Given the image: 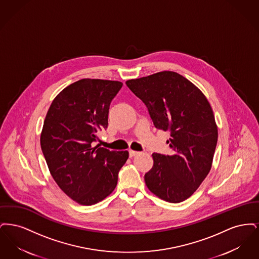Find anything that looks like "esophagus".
Here are the masks:
<instances>
[{
    "label": "esophagus",
    "instance_id": "34e87169",
    "mask_svg": "<svg viewBox=\"0 0 259 259\" xmlns=\"http://www.w3.org/2000/svg\"><path fill=\"white\" fill-rule=\"evenodd\" d=\"M139 152L138 151H135V150H132V149H130L129 150V156L130 157H133V156H135V155H137Z\"/></svg>",
    "mask_w": 259,
    "mask_h": 259
}]
</instances>
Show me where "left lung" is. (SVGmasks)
<instances>
[{"label":"left lung","instance_id":"left-lung-1","mask_svg":"<svg viewBox=\"0 0 259 259\" xmlns=\"http://www.w3.org/2000/svg\"><path fill=\"white\" fill-rule=\"evenodd\" d=\"M126 85L148 108L157 129L169 131L172 155L152 153L145 175L148 189L170 203L190 197L208 176L218 143V127L205 95L175 72L130 79Z\"/></svg>","mask_w":259,"mask_h":259}]
</instances>
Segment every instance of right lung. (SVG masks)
<instances>
[{
  "label": "right lung",
  "mask_w": 259,
  "mask_h": 259,
  "mask_svg": "<svg viewBox=\"0 0 259 259\" xmlns=\"http://www.w3.org/2000/svg\"><path fill=\"white\" fill-rule=\"evenodd\" d=\"M123 83L83 78L53 100L40 135L50 174L76 203L90 206L109 196L129 153L94 147L97 132L108 128L111 100Z\"/></svg>",
  "instance_id": "right-lung-1"
}]
</instances>
